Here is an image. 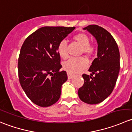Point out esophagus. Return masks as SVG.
I'll return each instance as SVG.
<instances>
[{"label": "esophagus", "mask_w": 132, "mask_h": 132, "mask_svg": "<svg viewBox=\"0 0 132 132\" xmlns=\"http://www.w3.org/2000/svg\"><path fill=\"white\" fill-rule=\"evenodd\" d=\"M67 75H68V78L69 79H71V78H72L75 76L74 74H72L71 73H69V72L67 73Z\"/></svg>", "instance_id": "esophagus-1"}]
</instances>
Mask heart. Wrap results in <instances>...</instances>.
Masks as SVG:
<instances>
[{
  "label": "heart",
  "mask_w": 132,
  "mask_h": 132,
  "mask_svg": "<svg viewBox=\"0 0 132 132\" xmlns=\"http://www.w3.org/2000/svg\"><path fill=\"white\" fill-rule=\"evenodd\" d=\"M73 39L82 47V52L87 56H91L95 51V47L89 44L90 40L88 36L84 33H78L73 36ZM58 54L62 59H66L68 56L66 43L62 40L59 43L57 48ZM88 66V61L84 57L71 58L64 63L63 68L69 73H77Z\"/></svg>",
  "instance_id": "heart-1"
}]
</instances>
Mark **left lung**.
<instances>
[{
	"label": "left lung",
	"mask_w": 132,
	"mask_h": 132,
	"mask_svg": "<svg viewBox=\"0 0 132 132\" xmlns=\"http://www.w3.org/2000/svg\"><path fill=\"white\" fill-rule=\"evenodd\" d=\"M84 30L96 39L98 53L89 69L91 75H82L84 84L78 94L85 103L98 104L105 100L115 87L120 70V55L115 39L107 30L97 25H88Z\"/></svg>",
	"instance_id": "left-lung-1"
}]
</instances>
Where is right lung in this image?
I'll return each mask as SVG.
<instances>
[{
  "label": "right lung",
  "mask_w": 132,
  "mask_h": 132,
  "mask_svg": "<svg viewBox=\"0 0 132 132\" xmlns=\"http://www.w3.org/2000/svg\"><path fill=\"white\" fill-rule=\"evenodd\" d=\"M66 27H43L27 37L21 48L18 62V77L28 98L46 107L59 99L62 85L67 80L57 48L74 29Z\"/></svg>",
  "instance_id": "obj_1"
}]
</instances>
